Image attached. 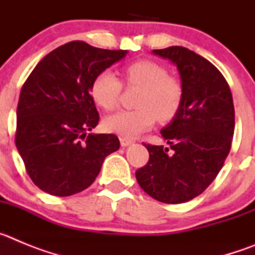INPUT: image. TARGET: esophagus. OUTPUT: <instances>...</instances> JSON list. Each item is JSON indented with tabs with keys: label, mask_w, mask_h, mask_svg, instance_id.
<instances>
[{
	"label": "esophagus",
	"mask_w": 255,
	"mask_h": 255,
	"mask_svg": "<svg viewBox=\"0 0 255 255\" xmlns=\"http://www.w3.org/2000/svg\"><path fill=\"white\" fill-rule=\"evenodd\" d=\"M120 143H121V147H129V145H131L132 144V140H130V139L121 138Z\"/></svg>",
	"instance_id": "esophagus-1"
}]
</instances>
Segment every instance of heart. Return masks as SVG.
Listing matches in <instances>:
<instances>
[{"label":"heart","mask_w":255,"mask_h":255,"mask_svg":"<svg viewBox=\"0 0 255 255\" xmlns=\"http://www.w3.org/2000/svg\"><path fill=\"white\" fill-rule=\"evenodd\" d=\"M125 80L129 85L141 88L136 107L132 111H117L103 121L105 129L120 135L121 138L134 139L155 123L171 120L180 107L182 88L175 78L167 76V71L153 61L143 60L130 64L125 69ZM123 84L111 70H103L94 78L91 94L94 102L106 111L117 106Z\"/></svg>","instance_id":"heart-1"}]
</instances>
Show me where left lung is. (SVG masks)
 I'll use <instances>...</instances> for the list:
<instances>
[{
	"instance_id": "obj_1",
	"label": "left lung",
	"mask_w": 255,
	"mask_h": 255,
	"mask_svg": "<svg viewBox=\"0 0 255 255\" xmlns=\"http://www.w3.org/2000/svg\"><path fill=\"white\" fill-rule=\"evenodd\" d=\"M177 67L182 100L161 130L163 145L144 144L149 161L135 172L148 195L162 203H184L202 194L224 166L235 129L233 94L208 60L185 47L153 49Z\"/></svg>"
}]
</instances>
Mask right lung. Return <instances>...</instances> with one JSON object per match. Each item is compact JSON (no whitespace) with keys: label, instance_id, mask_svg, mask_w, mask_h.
<instances>
[{"label":"right lung","instance_id":"1","mask_svg":"<svg viewBox=\"0 0 255 255\" xmlns=\"http://www.w3.org/2000/svg\"><path fill=\"white\" fill-rule=\"evenodd\" d=\"M128 51L74 40L39 61L20 92L15 143L40 190L69 197L91 186L108 154L120 148L114 134H88L100 121L91 85Z\"/></svg>","mask_w":255,"mask_h":255}]
</instances>
